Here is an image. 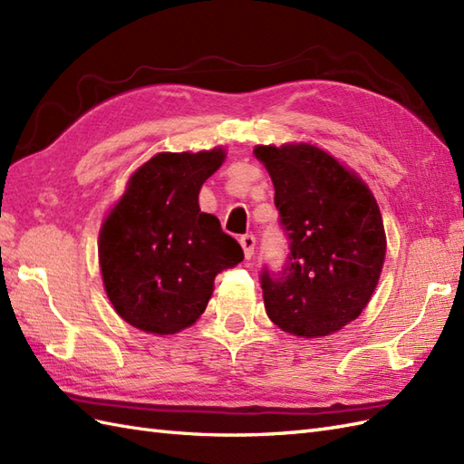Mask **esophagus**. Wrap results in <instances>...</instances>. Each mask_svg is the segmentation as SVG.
Instances as JSON below:
<instances>
[{
	"instance_id": "obj_1",
	"label": "esophagus",
	"mask_w": 464,
	"mask_h": 464,
	"mask_svg": "<svg viewBox=\"0 0 464 464\" xmlns=\"http://www.w3.org/2000/svg\"><path fill=\"white\" fill-rule=\"evenodd\" d=\"M240 244L244 247V256L246 259H250L254 256V247H256V236L254 234H244L240 238Z\"/></svg>"
}]
</instances>
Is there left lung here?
<instances>
[{
  "mask_svg": "<svg viewBox=\"0 0 464 464\" xmlns=\"http://www.w3.org/2000/svg\"><path fill=\"white\" fill-rule=\"evenodd\" d=\"M254 153L274 180L289 244L281 269L259 271L267 317L304 338L341 331L368 304L386 257L378 202L314 145H257Z\"/></svg>",
  "mask_w": 464,
  "mask_h": 464,
  "instance_id": "8db88e82",
  "label": "left lung"
}]
</instances>
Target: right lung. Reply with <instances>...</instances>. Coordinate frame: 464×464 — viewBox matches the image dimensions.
<instances>
[{
    "label": "right lung",
    "instance_id": "add662e5",
    "mask_svg": "<svg viewBox=\"0 0 464 464\" xmlns=\"http://www.w3.org/2000/svg\"><path fill=\"white\" fill-rule=\"evenodd\" d=\"M222 161V150L151 157L102 226L108 297L123 321L145 333L173 334L193 324L214 277L244 259L220 220L198 208L200 187Z\"/></svg>",
    "mask_w": 464,
    "mask_h": 464
}]
</instances>
